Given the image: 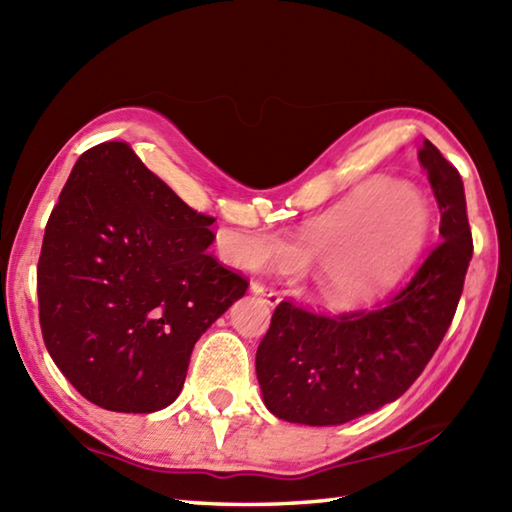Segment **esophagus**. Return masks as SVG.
Wrapping results in <instances>:
<instances>
[{"label": "esophagus", "instance_id": "1", "mask_svg": "<svg viewBox=\"0 0 512 512\" xmlns=\"http://www.w3.org/2000/svg\"><path fill=\"white\" fill-rule=\"evenodd\" d=\"M250 293L253 295H257V297H264V302L270 306V308H275L277 304H279V293L277 290H273V288H266L264 284H259V282H253L250 284Z\"/></svg>", "mask_w": 512, "mask_h": 512}]
</instances>
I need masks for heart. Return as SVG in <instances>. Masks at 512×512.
Here are the masks:
<instances>
[{
	"mask_svg": "<svg viewBox=\"0 0 512 512\" xmlns=\"http://www.w3.org/2000/svg\"><path fill=\"white\" fill-rule=\"evenodd\" d=\"M433 230V208L422 190L395 182L357 186L342 202L310 219L297 253L319 266L317 284L335 306H364L386 295L415 264ZM237 266L293 264V250L273 233L239 239L228 253Z\"/></svg>",
	"mask_w": 512,
	"mask_h": 512,
	"instance_id": "1",
	"label": "heart"
}]
</instances>
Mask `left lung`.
Returning <instances> with one entry per match:
<instances>
[{"instance_id": "left-lung-1", "label": "left lung", "mask_w": 512, "mask_h": 512, "mask_svg": "<svg viewBox=\"0 0 512 512\" xmlns=\"http://www.w3.org/2000/svg\"><path fill=\"white\" fill-rule=\"evenodd\" d=\"M419 162L428 173L442 224L415 277L377 310L339 317L282 302L257 348L255 370L264 404L290 424L339 426L395 402L442 344L473 257L464 182L424 139Z\"/></svg>"}]
</instances>
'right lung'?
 <instances>
[{
    "instance_id": "right-lung-1",
    "label": "right lung",
    "mask_w": 512,
    "mask_h": 512,
    "mask_svg": "<svg viewBox=\"0 0 512 512\" xmlns=\"http://www.w3.org/2000/svg\"><path fill=\"white\" fill-rule=\"evenodd\" d=\"M213 222L124 142L77 159L48 217L37 297L48 353L88 402L155 413L182 393L197 339L248 288L208 255Z\"/></svg>"
}]
</instances>
